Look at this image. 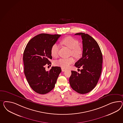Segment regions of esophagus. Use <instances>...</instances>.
I'll list each match as a JSON object with an SVG mask.
<instances>
[{"label": "esophagus", "mask_w": 123, "mask_h": 123, "mask_svg": "<svg viewBox=\"0 0 123 123\" xmlns=\"http://www.w3.org/2000/svg\"><path fill=\"white\" fill-rule=\"evenodd\" d=\"M61 69H62V72H64V71H65L66 70V69H65V68H61Z\"/></svg>", "instance_id": "esophagus-1"}]
</instances>
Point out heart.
Listing matches in <instances>:
<instances>
[{"mask_svg":"<svg viewBox=\"0 0 123 123\" xmlns=\"http://www.w3.org/2000/svg\"><path fill=\"white\" fill-rule=\"evenodd\" d=\"M60 43L71 49V53L73 56L78 58L82 55L83 50L79 45L78 40L72 37H65L60 41ZM59 50V47L56 44H54L50 49V54L52 56L56 57ZM74 60L73 57L68 58H61L55 62V64L63 68H68L70 64L73 63Z\"/></svg>","mask_w":123,"mask_h":123,"instance_id":"b5f03b06","label":"heart"}]
</instances>
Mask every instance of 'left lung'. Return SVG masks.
Wrapping results in <instances>:
<instances>
[{"label":"left lung","mask_w":123,"mask_h":123,"mask_svg":"<svg viewBox=\"0 0 123 123\" xmlns=\"http://www.w3.org/2000/svg\"><path fill=\"white\" fill-rule=\"evenodd\" d=\"M82 39V56L75 64L76 68H82L78 73L72 71L69 78L70 86L80 94H85L93 90L98 83L102 72L103 55L98 44L88 34L76 33Z\"/></svg>","instance_id":"8db88e82"}]
</instances>
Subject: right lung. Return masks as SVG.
<instances>
[{"mask_svg": "<svg viewBox=\"0 0 123 123\" xmlns=\"http://www.w3.org/2000/svg\"><path fill=\"white\" fill-rule=\"evenodd\" d=\"M60 36L39 34L30 40L24 50V73L31 88L38 93L46 94L53 90L61 72L60 67H52L49 71L45 68L51 64L50 49Z\"/></svg>", "mask_w": 123, "mask_h": 123, "instance_id": "right-lung-1", "label": "right lung"}]
</instances>
